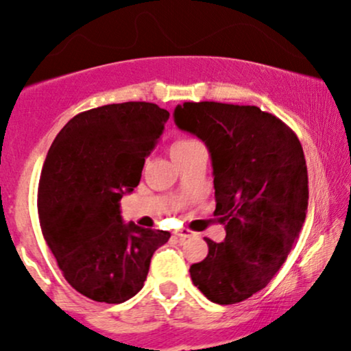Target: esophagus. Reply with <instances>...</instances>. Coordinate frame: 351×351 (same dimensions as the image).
I'll use <instances>...</instances> for the list:
<instances>
[{"mask_svg":"<svg viewBox=\"0 0 351 351\" xmlns=\"http://www.w3.org/2000/svg\"><path fill=\"white\" fill-rule=\"evenodd\" d=\"M175 236L178 237V239H186V237L195 236V232H191L189 229H178V231H175Z\"/></svg>","mask_w":351,"mask_h":351,"instance_id":"esophagus-1","label":"esophagus"}]
</instances>
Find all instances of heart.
<instances>
[{
    "mask_svg": "<svg viewBox=\"0 0 351 351\" xmlns=\"http://www.w3.org/2000/svg\"><path fill=\"white\" fill-rule=\"evenodd\" d=\"M195 145H199V142H196L195 138H188V136H184V138H178V140H175L171 145V153L186 150V148L195 147Z\"/></svg>",
    "mask_w": 351,
    "mask_h": 351,
    "instance_id": "1",
    "label": "heart"
}]
</instances>
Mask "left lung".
Masks as SVG:
<instances>
[{
	"instance_id": "obj_1",
	"label": "left lung",
	"mask_w": 351,
	"mask_h": 351,
	"mask_svg": "<svg viewBox=\"0 0 351 351\" xmlns=\"http://www.w3.org/2000/svg\"><path fill=\"white\" fill-rule=\"evenodd\" d=\"M178 128L206 143L215 176V216L223 243L204 237L208 256L191 280L219 305L243 302L271 282L299 239L308 206L302 145L276 115L254 106L184 102Z\"/></svg>"
}]
</instances>
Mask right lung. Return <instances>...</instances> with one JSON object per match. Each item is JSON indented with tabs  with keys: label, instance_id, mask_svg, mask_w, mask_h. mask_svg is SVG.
Listing matches in <instances>:
<instances>
[{
	"label": "right lung",
	"instance_id": "right-lung-1",
	"mask_svg": "<svg viewBox=\"0 0 351 351\" xmlns=\"http://www.w3.org/2000/svg\"><path fill=\"white\" fill-rule=\"evenodd\" d=\"M168 119L150 102L90 108L64 125L47 152L38 189L43 236L66 280L88 299H132L153 252L170 239L120 216V199L138 186Z\"/></svg>",
	"mask_w": 351,
	"mask_h": 351
}]
</instances>
